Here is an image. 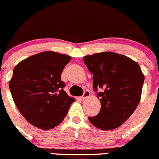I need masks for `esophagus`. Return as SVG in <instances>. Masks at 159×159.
<instances>
[{"mask_svg": "<svg viewBox=\"0 0 159 159\" xmlns=\"http://www.w3.org/2000/svg\"><path fill=\"white\" fill-rule=\"evenodd\" d=\"M90 95H91V93H90V92H89V90H86V91H84V94H83V95H82V96L81 97V99H84V98H88V97H89V96H90Z\"/></svg>", "mask_w": 159, "mask_h": 159, "instance_id": "34e87169", "label": "esophagus"}]
</instances>
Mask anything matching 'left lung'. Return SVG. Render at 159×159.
I'll return each mask as SVG.
<instances>
[{
  "label": "left lung",
  "instance_id": "left-lung-1",
  "mask_svg": "<svg viewBox=\"0 0 159 159\" xmlns=\"http://www.w3.org/2000/svg\"><path fill=\"white\" fill-rule=\"evenodd\" d=\"M84 62L93 75L94 91L101 102L100 112L89 116V121L103 130L117 128L132 115L141 99L144 81L141 67L130 58L112 52L86 56Z\"/></svg>",
  "mask_w": 159,
  "mask_h": 159
}]
</instances>
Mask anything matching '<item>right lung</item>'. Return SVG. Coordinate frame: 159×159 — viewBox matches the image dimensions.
<instances>
[{"label": "right lung", "mask_w": 159, "mask_h": 159, "mask_svg": "<svg viewBox=\"0 0 159 159\" xmlns=\"http://www.w3.org/2000/svg\"><path fill=\"white\" fill-rule=\"evenodd\" d=\"M71 57L52 51L26 58L15 66L9 82L21 115L32 125L50 130L64 120L75 98L64 90L61 75Z\"/></svg>", "instance_id": "1"}]
</instances>
